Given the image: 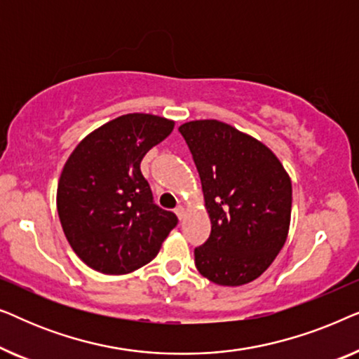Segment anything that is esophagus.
Listing matches in <instances>:
<instances>
[{"instance_id":"obj_1","label":"esophagus","mask_w":359,"mask_h":359,"mask_svg":"<svg viewBox=\"0 0 359 359\" xmlns=\"http://www.w3.org/2000/svg\"><path fill=\"white\" fill-rule=\"evenodd\" d=\"M175 214H176V215H178V219L181 220V219H183V217H184V214H186V209L183 208V205H178V208H176V209H175Z\"/></svg>"}]
</instances>
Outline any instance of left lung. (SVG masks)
<instances>
[{
	"label": "left lung",
	"mask_w": 359,
	"mask_h": 359,
	"mask_svg": "<svg viewBox=\"0 0 359 359\" xmlns=\"http://www.w3.org/2000/svg\"><path fill=\"white\" fill-rule=\"evenodd\" d=\"M212 230L194 250L198 271L220 286H242L266 271L291 224L292 184L266 145L215 119L180 126Z\"/></svg>",
	"instance_id": "left-lung-1"
}]
</instances>
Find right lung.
Masks as SVG:
<instances>
[{
    "instance_id": "1",
    "label": "right lung",
    "mask_w": 359,
    "mask_h": 359,
    "mask_svg": "<svg viewBox=\"0 0 359 359\" xmlns=\"http://www.w3.org/2000/svg\"><path fill=\"white\" fill-rule=\"evenodd\" d=\"M175 122L124 114L88 134L68 156L57 188L63 233L83 263L104 274H127L151 262L178 217L154 204L140 171L151 147Z\"/></svg>"
}]
</instances>
